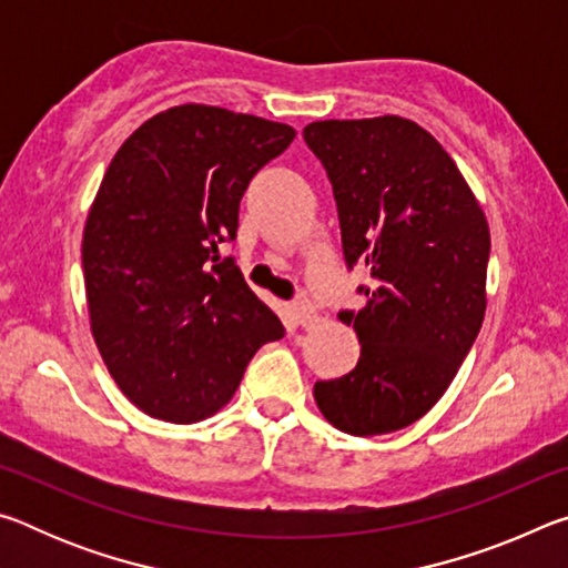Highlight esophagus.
I'll return each instance as SVG.
<instances>
[{"label":"esophagus","instance_id":"1","mask_svg":"<svg viewBox=\"0 0 568 568\" xmlns=\"http://www.w3.org/2000/svg\"><path fill=\"white\" fill-rule=\"evenodd\" d=\"M291 321L295 325H301V328H313V325L318 323V313H315V307L307 301H293L291 303Z\"/></svg>","mask_w":568,"mask_h":568}]
</instances>
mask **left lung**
<instances>
[{
	"mask_svg": "<svg viewBox=\"0 0 568 568\" xmlns=\"http://www.w3.org/2000/svg\"><path fill=\"white\" fill-rule=\"evenodd\" d=\"M303 140L333 185L345 265L373 277L358 285L368 305L338 313L361 341L358 365L315 383L313 396L343 434H390L436 406L484 323V210L434 134L410 120L311 122Z\"/></svg>",
	"mask_w": 568,
	"mask_h": 568,
	"instance_id": "8db88e82",
	"label": "left lung"
}]
</instances>
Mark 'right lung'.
Segmentation results:
<instances>
[{
	"mask_svg": "<svg viewBox=\"0 0 568 568\" xmlns=\"http://www.w3.org/2000/svg\"><path fill=\"white\" fill-rule=\"evenodd\" d=\"M293 138L281 122L180 104L134 130L104 172L82 240L92 335L148 416H210L257 348L283 338L220 245L237 237L250 180Z\"/></svg>",
	"mask_w": 568,
	"mask_h": 568,
	"instance_id": "obj_1",
	"label": "right lung"
}]
</instances>
